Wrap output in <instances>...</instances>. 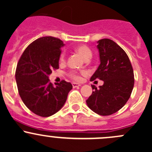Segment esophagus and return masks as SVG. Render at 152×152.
<instances>
[{
    "instance_id": "1",
    "label": "esophagus",
    "mask_w": 152,
    "mask_h": 152,
    "mask_svg": "<svg viewBox=\"0 0 152 152\" xmlns=\"http://www.w3.org/2000/svg\"><path fill=\"white\" fill-rule=\"evenodd\" d=\"M72 85H73V88H76V87H80L81 85L79 83H75V82H73V83H72Z\"/></svg>"
}]
</instances>
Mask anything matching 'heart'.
Here are the masks:
<instances>
[{"label": "heart", "instance_id": "b5f03b06", "mask_svg": "<svg viewBox=\"0 0 152 152\" xmlns=\"http://www.w3.org/2000/svg\"><path fill=\"white\" fill-rule=\"evenodd\" d=\"M75 51L78 53V54L80 55L84 59H90L92 56V51L87 45H78L75 48ZM60 62H64L65 61V53H62L60 55ZM85 72H82L81 74H85ZM69 76L70 78H72L73 79L76 81H80L82 77H81V75L79 73L75 71H71L69 73Z\"/></svg>", "mask_w": 152, "mask_h": 152}]
</instances>
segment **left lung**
<instances>
[{
	"instance_id": "left-lung-1",
	"label": "left lung",
	"mask_w": 152,
	"mask_h": 152,
	"mask_svg": "<svg viewBox=\"0 0 152 152\" xmlns=\"http://www.w3.org/2000/svg\"><path fill=\"white\" fill-rule=\"evenodd\" d=\"M100 65L90 81L99 79L104 85L94 90L86 102L89 108L100 115H110L122 108L129 99L134 87V72L123 49L110 39L98 41Z\"/></svg>"
}]
</instances>
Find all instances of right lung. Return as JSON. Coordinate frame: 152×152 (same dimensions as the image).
I'll use <instances>...</instances> for the list:
<instances>
[{"label": "right lung", "instance_id": "obj_1", "mask_svg": "<svg viewBox=\"0 0 152 152\" xmlns=\"http://www.w3.org/2000/svg\"><path fill=\"white\" fill-rule=\"evenodd\" d=\"M61 39L43 37L26 48L20 58L15 72L18 92L24 104L42 117L53 115L61 110L73 88L62 80L53 85L48 79L52 70L59 68Z\"/></svg>", "mask_w": 152, "mask_h": 152}]
</instances>
